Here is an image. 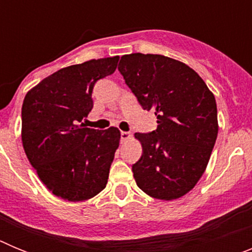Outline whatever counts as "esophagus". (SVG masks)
Wrapping results in <instances>:
<instances>
[{
    "label": "esophagus",
    "mask_w": 252,
    "mask_h": 252,
    "mask_svg": "<svg viewBox=\"0 0 252 252\" xmlns=\"http://www.w3.org/2000/svg\"><path fill=\"white\" fill-rule=\"evenodd\" d=\"M120 137H121V141H126V140H128L131 137V133L126 132V131H122V132L120 133Z\"/></svg>",
    "instance_id": "1"
}]
</instances>
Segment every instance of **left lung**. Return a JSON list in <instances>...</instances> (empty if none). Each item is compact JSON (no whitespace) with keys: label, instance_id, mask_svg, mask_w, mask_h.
<instances>
[{"label":"left lung","instance_id":"left-lung-1","mask_svg":"<svg viewBox=\"0 0 252 252\" xmlns=\"http://www.w3.org/2000/svg\"><path fill=\"white\" fill-rule=\"evenodd\" d=\"M119 72L142 110L158 120L157 130L135 133L142 145L132 165L137 187L158 199H177L208 164L218 132L215 95L192 68L164 55H124Z\"/></svg>","mask_w":252,"mask_h":252}]
</instances>
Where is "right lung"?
<instances>
[{
    "mask_svg": "<svg viewBox=\"0 0 252 252\" xmlns=\"http://www.w3.org/2000/svg\"><path fill=\"white\" fill-rule=\"evenodd\" d=\"M119 57L92 59L49 75L25 95L22 145L49 190L84 201L106 188L120 131L82 124L93 108L95 82L115 72Z\"/></svg>",
    "mask_w": 252,
    "mask_h": 252,
    "instance_id": "right-lung-1",
    "label": "right lung"
}]
</instances>
